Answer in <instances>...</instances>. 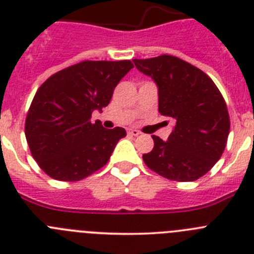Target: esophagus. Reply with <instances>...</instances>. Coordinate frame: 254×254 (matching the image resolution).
Returning a JSON list of instances; mask_svg holds the SVG:
<instances>
[{
    "label": "esophagus",
    "instance_id": "34e87169",
    "mask_svg": "<svg viewBox=\"0 0 254 254\" xmlns=\"http://www.w3.org/2000/svg\"><path fill=\"white\" fill-rule=\"evenodd\" d=\"M140 133H141V132L138 131V129H134V128L128 129V134H131V136H138Z\"/></svg>",
    "mask_w": 254,
    "mask_h": 254
}]
</instances>
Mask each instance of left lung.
I'll list each match as a JSON object with an SVG mask.
<instances>
[{"label":"left lung","instance_id":"1","mask_svg":"<svg viewBox=\"0 0 254 254\" xmlns=\"http://www.w3.org/2000/svg\"><path fill=\"white\" fill-rule=\"evenodd\" d=\"M133 62L158 85L161 116L176 121L168 141L151 136L154 149L142 155L143 161L170 181L201 178L221 158L228 141L230 118L223 95L203 71L174 56Z\"/></svg>","mask_w":254,"mask_h":254}]
</instances>
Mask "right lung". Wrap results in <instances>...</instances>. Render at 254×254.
<instances>
[{
	"instance_id": "right-lung-1",
	"label": "right lung",
	"mask_w": 254,
	"mask_h": 254,
	"mask_svg": "<svg viewBox=\"0 0 254 254\" xmlns=\"http://www.w3.org/2000/svg\"><path fill=\"white\" fill-rule=\"evenodd\" d=\"M132 67L129 60L82 61L40 85L26 114L25 136L33 158L51 178L81 181L108 163L126 131L91 123V113L109 104Z\"/></svg>"
}]
</instances>
